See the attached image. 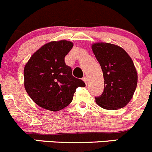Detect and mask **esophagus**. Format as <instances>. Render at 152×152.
I'll return each mask as SVG.
<instances>
[{"label": "esophagus", "mask_w": 152, "mask_h": 152, "mask_svg": "<svg viewBox=\"0 0 152 152\" xmlns=\"http://www.w3.org/2000/svg\"><path fill=\"white\" fill-rule=\"evenodd\" d=\"M82 80H83L84 82H85V84H86V85H87V78L86 77V76H85V77H83V78H82Z\"/></svg>", "instance_id": "34e87169"}]
</instances>
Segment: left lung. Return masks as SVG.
Here are the masks:
<instances>
[{
    "label": "left lung",
    "instance_id": "left-lung-1",
    "mask_svg": "<svg viewBox=\"0 0 152 152\" xmlns=\"http://www.w3.org/2000/svg\"><path fill=\"white\" fill-rule=\"evenodd\" d=\"M92 50L103 71L104 89L96 97L98 105L106 110H118L125 107L132 98L137 84V73L128 53L111 43L98 42Z\"/></svg>",
    "mask_w": 152,
    "mask_h": 152
}]
</instances>
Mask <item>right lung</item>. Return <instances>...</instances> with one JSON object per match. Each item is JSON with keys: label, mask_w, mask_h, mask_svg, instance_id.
Returning <instances> with one entry per match:
<instances>
[{"label": "right lung", "mask_w": 152, "mask_h": 152, "mask_svg": "<svg viewBox=\"0 0 152 152\" xmlns=\"http://www.w3.org/2000/svg\"><path fill=\"white\" fill-rule=\"evenodd\" d=\"M73 46L70 41H52L38 49L26 64L24 87L42 108L53 112L62 110L71 103L76 89L85 86L65 65V56Z\"/></svg>", "instance_id": "obj_1"}]
</instances>
